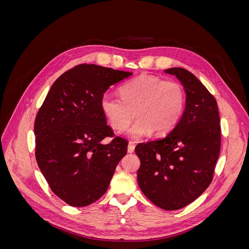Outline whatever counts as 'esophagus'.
I'll return each mask as SVG.
<instances>
[{
    "instance_id": "esophagus-1",
    "label": "esophagus",
    "mask_w": 249,
    "mask_h": 249,
    "mask_svg": "<svg viewBox=\"0 0 249 249\" xmlns=\"http://www.w3.org/2000/svg\"><path fill=\"white\" fill-rule=\"evenodd\" d=\"M134 150H135L134 142H129V144H127V152H129V153H134Z\"/></svg>"
}]
</instances>
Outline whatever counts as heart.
<instances>
[{
    "label": "heart",
    "instance_id": "heart-1",
    "mask_svg": "<svg viewBox=\"0 0 249 249\" xmlns=\"http://www.w3.org/2000/svg\"><path fill=\"white\" fill-rule=\"evenodd\" d=\"M120 99L104 93L100 107L109 124L123 130L134 116L135 122L126 127L124 134L139 139L152 133L163 136L175 129L183 116L186 93L177 81H164L156 76L141 74L125 82L119 88Z\"/></svg>",
    "mask_w": 249,
    "mask_h": 249
}]
</instances>
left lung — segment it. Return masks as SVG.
Instances as JSON below:
<instances>
[{
    "label": "left lung",
    "mask_w": 249,
    "mask_h": 249,
    "mask_svg": "<svg viewBox=\"0 0 249 249\" xmlns=\"http://www.w3.org/2000/svg\"><path fill=\"white\" fill-rule=\"evenodd\" d=\"M185 89L186 107L178 124L164 138L139 143L137 179L154 205L173 211L189 205L213 179L220 153V118L215 97L205 85L182 67L165 71Z\"/></svg>",
    "instance_id": "obj_1"
}]
</instances>
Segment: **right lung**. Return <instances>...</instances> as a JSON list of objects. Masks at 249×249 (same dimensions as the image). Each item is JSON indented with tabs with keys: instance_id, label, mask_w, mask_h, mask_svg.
Here are the masks:
<instances>
[{
	"instance_id": "1",
	"label": "right lung",
	"mask_w": 249,
	"mask_h": 249,
	"mask_svg": "<svg viewBox=\"0 0 249 249\" xmlns=\"http://www.w3.org/2000/svg\"><path fill=\"white\" fill-rule=\"evenodd\" d=\"M132 72L95 64H79L52 85L34 124L35 156L44 178L58 197L85 207L107 191L127 142L113 137L102 113V95Z\"/></svg>"
}]
</instances>
